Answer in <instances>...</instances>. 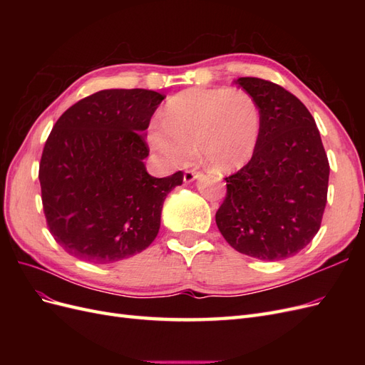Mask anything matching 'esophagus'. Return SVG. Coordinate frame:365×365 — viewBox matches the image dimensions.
<instances>
[{"instance_id": "esophagus-1", "label": "esophagus", "mask_w": 365, "mask_h": 365, "mask_svg": "<svg viewBox=\"0 0 365 365\" xmlns=\"http://www.w3.org/2000/svg\"><path fill=\"white\" fill-rule=\"evenodd\" d=\"M197 173L196 170H185L184 172V182H193L197 178Z\"/></svg>"}]
</instances>
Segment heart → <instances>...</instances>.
<instances>
[{"mask_svg": "<svg viewBox=\"0 0 365 365\" xmlns=\"http://www.w3.org/2000/svg\"><path fill=\"white\" fill-rule=\"evenodd\" d=\"M260 128V108L248 91L195 86L169 98L161 111V126L149 129L148 143L173 168L189 164L196 145L210 168L230 172L251 160Z\"/></svg>", "mask_w": 365, "mask_h": 365, "instance_id": "obj_1", "label": "heart"}]
</instances>
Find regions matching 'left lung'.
<instances>
[{"instance_id": "left-lung-1", "label": "left lung", "mask_w": 365, "mask_h": 365, "mask_svg": "<svg viewBox=\"0 0 365 365\" xmlns=\"http://www.w3.org/2000/svg\"><path fill=\"white\" fill-rule=\"evenodd\" d=\"M235 83L257 101L262 128L248 164L225 178L216 225L236 251L282 260L302 251L322 225L327 155L312 114L294 94L259 77Z\"/></svg>"}]
</instances>
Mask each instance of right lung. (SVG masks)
Here are the masks:
<instances>
[{
    "mask_svg": "<svg viewBox=\"0 0 365 365\" xmlns=\"http://www.w3.org/2000/svg\"><path fill=\"white\" fill-rule=\"evenodd\" d=\"M164 96L103 90L65 111L39 164L43 213L54 240L90 263H114L157 237L165 196L182 172L155 178L146 170L145 130Z\"/></svg>",
    "mask_w": 365,
    "mask_h": 365,
    "instance_id": "right-lung-1",
    "label": "right lung"
}]
</instances>
